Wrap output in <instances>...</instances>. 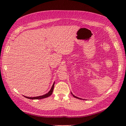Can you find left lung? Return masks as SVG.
<instances>
[{
	"label": "left lung",
	"instance_id": "8db88e82",
	"mask_svg": "<svg viewBox=\"0 0 126 126\" xmlns=\"http://www.w3.org/2000/svg\"><path fill=\"white\" fill-rule=\"evenodd\" d=\"M71 94H72V96H73L75 98H77V99H81V98H78V97H76V96H74V95L73 94H72V93H71Z\"/></svg>",
	"mask_w": 126,
	"mask_h": 126
}]
</instances>
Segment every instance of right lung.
<instances>
[{
    "mask_svg": "<svg viewBox=\"0 0 126 126\" xmlns=\"http://www.w3.org/2000/svg\"><path fill=\"white\" fill-rule=\"evenodd\" d=\"M54 85H55V82H54L52 85V86L51 87V89L50 90V91H49V92L43 95V96H37V97H26V96H24L25 97L27 98H28L30 99H43V98H47L48 97L50 96H51V94H52L53 92V90H54Z\"/></svg>",
    "mask_w": 126,
    "mask_h": 126,
    "instance_id": "add662e5",
    "label": "right lung"
}]
</instances>
